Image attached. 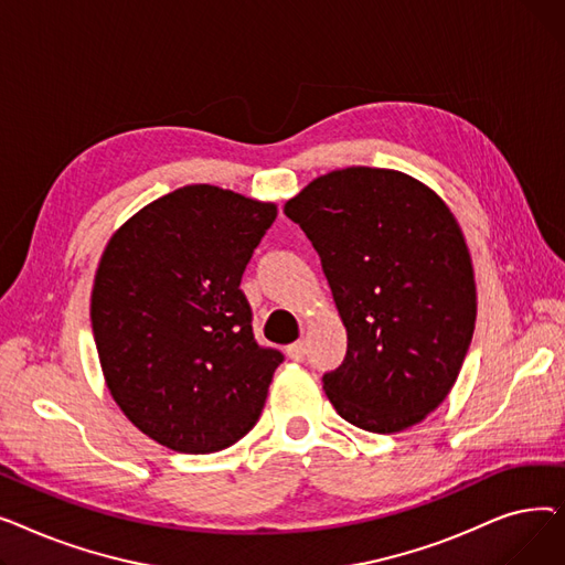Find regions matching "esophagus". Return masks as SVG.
Wrapping results in <instances>:
<instances>
[{"mask_svg": "<svg viewBox=\"0 0 565 565\" xmlns=\"http://www.w3.org/2000/svg\"><path fill=\"white\" fill-rule=\"evenodd\" d=\"M286 354L292 360V362H302L305 354H307V343L305 341H295L286 348Z\"/></svg>", "mask_w": 565, "mask_h": 565, "instance_id": "1", "label": "esophagus"}]
</instances>
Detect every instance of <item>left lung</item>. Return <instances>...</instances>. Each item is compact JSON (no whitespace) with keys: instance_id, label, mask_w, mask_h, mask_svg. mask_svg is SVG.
<instances>
[{"instance_id":"obj_1","label":"left lung","mask_w":565,"mask_h":565,"mask_svg":"<svg viewBox=\"0 0 565 565\" xmlns=\"http://www.w3.org/2000/svg\"><path fill=\"white\" fill-rule=\"evenodd\" d=\"M320 256L348 332L322 390L352 426L401 433L449 396L477 322L465 235L417 178L348 167L286 201Z\"/></svg>"}]
</instances>
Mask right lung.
Wrapping results in <instances>:
<instances>
[{
	"mask_svg": "<svg viewBox=\"0 0 565 565\" xmlns=\"http://www.w3.org/2000/svg\"><path fill=\"white\" fill-rule=\"evenodd\" d=\"M277 205L215 185L143 205L100 256L92 324L107 390L178 454H213L260 417L284 354L260 348L241 290Z\"/></svg>",
	"mask_w": 565,
	"mask_h": 565,
	"instance_id": "add662e5",
	"label": "right lung"
}]
</instances>
